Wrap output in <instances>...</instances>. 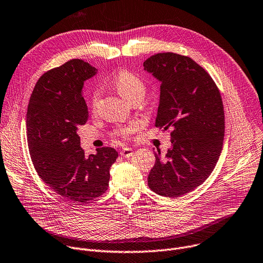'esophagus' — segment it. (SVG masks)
<instances>
[{"label": "esophagus", "instance_id": "34e87169", "mask_svg": "<svg viewBox=\"0 0 263 263\" xmlns=\"http://www.w3.org/2000/svg\"><path fill=\"white\" fill-rule=\"evenodd\" d=\"M133 149L132 148H122L120 151V155L124 157H130L133 155Z\"/></svg>", "mask_w": 263, "mask_h": 263}]
</instances>
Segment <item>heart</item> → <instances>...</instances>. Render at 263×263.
<instances>
[{"label":"heart","instance_id":"heart-1","mask_svg":"<svg viewBox=\"0 0 263 263\" xmlns=\"http://www.w3.org/2000/svg\"><path fill=\"white\" fill-rule=\"evenodd\" d=\"M113 84L115 89L119 93L121 97H124L128 102L133 100L134 98H143L146 93V85L145 82L138 76L122 71L118 73L114 79ZM100 94V90L98 87H95L92 92L91 103L92 106H96ZM138 129L137 122H130L128 125H119L115 128V134L122 139H128L131 134H133Z\"/></svg>","mask_w":263,"mask_h":263}]
</instances>
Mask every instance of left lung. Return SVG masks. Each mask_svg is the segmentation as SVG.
<instances>
[{"label":"left lung","instance_id":"8db88e82","mask_svg":"<svg viewBox=\"0 0 263 263\" xmlns=\"http://www.w3.org/2000/svg\"><path fill=\"white\" fill-rule=\"evenodd\" d=\"M144 66L162 82L155 127L171 130L172 145L165 157L154 152L148 185L157 195L178 198L203 184L219 160L225 131L221 94L211 75L187 56L159 52Z\"/></svg>","mask_w":263,"mask_h":263}]
</instances>
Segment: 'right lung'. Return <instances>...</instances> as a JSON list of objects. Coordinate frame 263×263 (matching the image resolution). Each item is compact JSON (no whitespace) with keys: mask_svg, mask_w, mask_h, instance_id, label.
<instances>
[{"mask_svg":"<svg viewBox=\"0 0 263 263\" xmlns=\"http://www.w3.org/2000/svg\"><path fill=\"white\" fill-rule=\"evenodd\" d=\"M96 68L72 59L44 73L30 95L26 114L27 142L39 177L62 198L92 201L107 191L110 168L118 153L111 147L85 157L77 130L89 118L82 86Z\"/></svg>","mask_w":263,"mask_h":263,"instance_id":"1","label":"right lung"}]
</instances>
